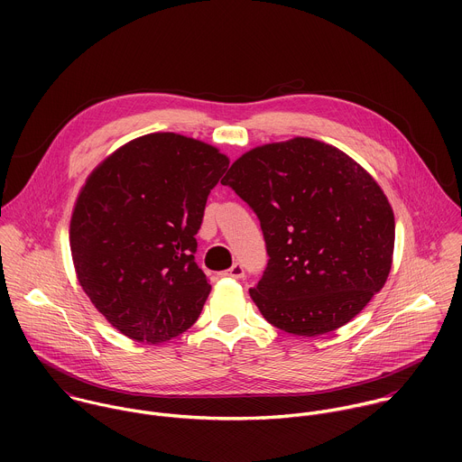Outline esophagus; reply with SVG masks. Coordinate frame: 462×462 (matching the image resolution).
<instances>
[{
	"mask_svg": "<svg viewBox=\"0 0 462 462\" xmlns=\"http://www.w3.org/2000/svg\"><path fill=\"white\" fill-rule=\"evenodd\" d=\"M225 276L234 278V280H241L245 276V267L241 265V263H234V265L228 271H225Z\"/></svg>",
	"mask_w": 462,
	"mask_h": 462,
	"instance_id": "esophagus-1",
	"label": "esophagus"
}]
</instances>
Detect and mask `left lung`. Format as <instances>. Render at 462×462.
Here are the masks:
<instances>
[{
  "label": "left lung",
  "instance_id": "left-lung-1",
  "mask_svg": "<svg viewBox=\"0 0 462 462\" xmlns=\"http://www.w3.org/2000/svg\"><path fill=\"white\" fill-rule=\"evenodd\" d=\"M221 182L259 217L271 259L248 292L274 327L305 338L337 331L385 285L393 208L342 150L309 137L263 144Z\"/></svg>",
  "mask_w": 462,
  "mask_h": 462
}]
</instances>
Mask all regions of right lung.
<instances>
[{"label":"right lung","mask_w":462,"mask_h":462,"mask_svg":"<svg viewBox=\"0 0 462 462\" xmlns=\"http://www.w3.org/2000/svg\"><path fill=\"white\" fill-rule=\"evenodd\" d=\"M230 159L179 134H150L107 155L71 214L77 280L124 337L161 344L199 318L212 291L195 263L210 189Z\"/></svg>","instance_id":"right-lung-1"}]
</instances>
